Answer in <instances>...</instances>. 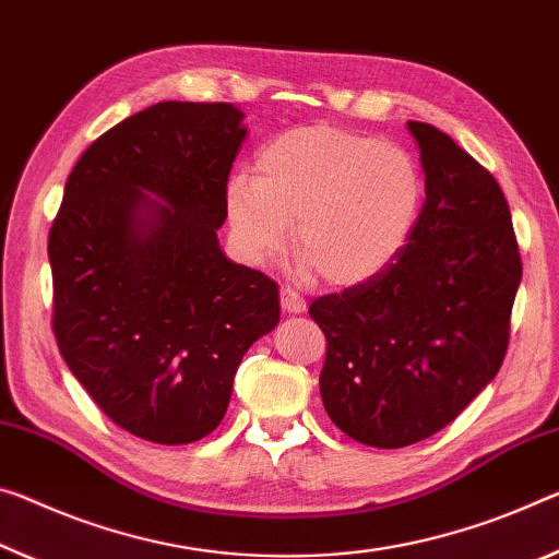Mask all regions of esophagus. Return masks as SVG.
<instances>
[{
  "label": "esophagus",
  "mask_w": 559,
  "mask_h": 559,
  "mask_svg": "<svg viewBox=\"0 0 559 559\" xmlns=\"http://www.w3.org/2000/svg\"><path fill=\"white\" fill-rule=\"evenodd\" d=\"M281 306L286 313H304L306 311V298L294 288H281Z\"/></svg>",
  "instance_id": "1"
}]
</instances>
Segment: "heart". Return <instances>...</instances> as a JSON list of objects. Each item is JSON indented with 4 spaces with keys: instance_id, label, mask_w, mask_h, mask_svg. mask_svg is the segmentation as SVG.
Wrapping results in <instances>:
<instances>
[{
    "instance_id": "1",
    "label": "heart",
    "mask_w": 559,
    "mask_h": 559,
    "mask_svg": "<svg viewBox=\"0 0 559 559\" xmlns=\"http://www.w3.org/2000/svg\"><path fill=\"white\" fill-rule=\"evenodd\" d=\"M425 176L407 148L338 127H298L263 144L255 176L234 174L224 209L246 261L265 263L290 241L298 271L333 286L383 273L418 226Z\"/></svg>"
}]
</instances>
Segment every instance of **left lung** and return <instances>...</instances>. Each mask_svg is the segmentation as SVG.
<instances>
[{
	"mask_svg": "<svg viewBox=\"0 0 559 559\" xmlns=\"http://www.w3.org/2000/svg\"><path fill=\"white\" fill-rule=\"evenodd\" d=\"M407 131L425 171L411 241L380 276L308 308L328 341V418L388 450L436 436L498 376L522 278L492 174L430 123Z\"/></svg>",
	"mask_w": 559,
	"mask_h": 559,
	"instance_id": "left-lung-1",
	"label": "left lung"
}]
</instances>
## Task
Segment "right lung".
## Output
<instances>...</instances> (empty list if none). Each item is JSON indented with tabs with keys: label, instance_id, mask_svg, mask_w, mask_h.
Instances as JSON below:
<instances>
[{
	"label": "right lung",
	"instance_id": "right-lung-1",
	"mask_svg": "<svg viewBox=\"0 0 559 559\" xmlns=\"http://www.w3.org/2000/svg\"><path fill=\"white\" fill-rule=\"evenodd\" d=\"M246 139L234 104L158 102L79 158L49 231L61 358L106 418L162 445L224 420L278 286L218 243Z\"/></svg>",
	"mask_w": 559,
	"mask_h": 559
}]
</instances>
